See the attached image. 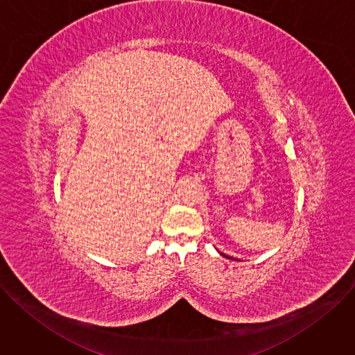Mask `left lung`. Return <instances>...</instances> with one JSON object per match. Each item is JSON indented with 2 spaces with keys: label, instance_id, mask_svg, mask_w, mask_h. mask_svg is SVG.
<instances>
[{
  "label": "left lung",
  "instance_id": "1",
  "mask_svg": "<svg viewBox=\"0 0 355 355\" xmlns=\"http://www.w3.org/2000/svg\"><path fill=\"white\" fill-rule=\"evenodd\" d=\"M219 254H222L225 259H229V260H236V259H233V257H229V256H226V254H223V252H219Z\"/></svg>",
  "mask_w": 355,
  "mask_h": 355
}]
</instances>
